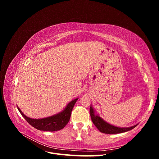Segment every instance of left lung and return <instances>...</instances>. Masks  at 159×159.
<instances>
[{
    "label": "left lung",
    "instance_id": "obj_1",
    "mask_svg": "<svg viewBox=\"0 0 159 159\" xmlns=\"http://www.w3.org/2000/svg\"><path fill=\"white\" fill-rule=\"evenodd\" d=\"M89 112H90L91 120H92V122L95 125V127L99 130L100 132L105 133V134H117V133L127 132L130 131V130L134 129L137 125H134L131 127H127V128L117 127L106 123L100 117H99L98 115H95L94 111L92 107H90Z\"/></svg>",
    "mask_w": 159,
    "mask_h": 159
}]
</instances>
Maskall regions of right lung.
Returning <instances> with one entry per match:
<instances>
[{"mask_svg": "<svg viewBox=\"0 0 159 159\" xmlns=\"http://www.w3.org/2000/svg\"><path fill=\"white\" fill-rule=\"evenodd\" d=\"M78 99L77 98L70 102L67 105L66 107L62 112L51 117L40 119H35L28 117L22 113L21 110L18 107V109L22 115V117L33 127L36 128L38 130H40V131H56L62 129L68 124L70 119L71 111L73 109L74 105Z\"/></svg>", "mask_w": 159, "mask_h": 159, "instance_id": "right-lung-1", "label": "right lung"}]
</instances>
